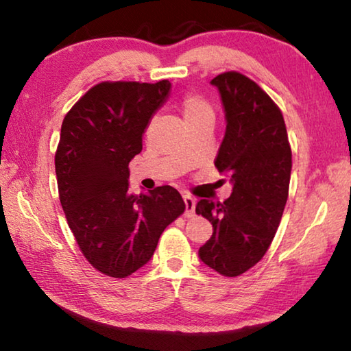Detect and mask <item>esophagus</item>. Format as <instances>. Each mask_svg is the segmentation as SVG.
<instances>
[{"label":"esophagus","instance_id":"obj_1","mask_svg":"<svg viewBox=\"0 0 351 351\" xmlns=\"http://www.w3.org/2000/svg\"><path fill=\"white\" fill-rule=\"evenodd\" d=\"M184 204H186V212H184V215L193 217V213H195V198L189 197V195H184Z\"/></svg>","mask_w":351,"mask_h":351}]
</instances>
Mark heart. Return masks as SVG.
<instances>
[{
  "label": "heart",
  "mask_w": 351,
  "mask_h": 351,
  "mask_svg": "<svg viewBox=\"0 0 351 351\" xmlns=\"http://www.w3.org/2000/svg\"><path fill=\"white\" fill-rule=\"evenodd\" d=\"M182 114L186 119V123H190L201 121V119H212L213 111L203 97L197 96V94H187L182 100Z\"/></svg>",
  "instance_id": "1"
}]
</instances>
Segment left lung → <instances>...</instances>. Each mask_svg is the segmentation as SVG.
<instances>
[{
  "label": "left lung",
  "instance_id": "obj_1",
  "mask_svg": "<svg viewBox=\"0 0 351 351\" xmlns=\"http://www.w3.org/2000/svg\"><path fill=\"white\" fill-rule=\"evenodd\" d=\"M210 85L226 119L215 167L230 176L232 193L224 203H197V213L213 229L198 255L221 276L237 277L258 263L277 232L288 199L291 148L280 110L257 83L230 71Z\"/></svg>",
  "mask_w": 351,
  "mask_h": 351
}]
</instances>
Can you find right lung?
Segmentation results:
<instances>
[{
	"instance_id": "right-lung-1",
	"label": "right lung",
	"mask_w": 351,
	"mask_h": 351,
	"mask_svg": "<svg viewBox=\"0 0 351 351\" xmlns=\"http://www.w3.org/2000/svg\"><path fill=\"white\" fill-rule=\"evenodd\" d=\"M170 91L169 80L104 82L63 119L56 153L60 203L80 251L105 276L128 277L147 265L164 229L186 209L171 186L128 190V164Z\"/></svg>"
}]
</instances>
